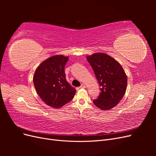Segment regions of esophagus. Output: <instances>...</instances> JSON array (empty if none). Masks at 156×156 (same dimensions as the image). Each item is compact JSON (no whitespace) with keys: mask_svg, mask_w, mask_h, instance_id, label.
Segmentation results:
<instances>
[{"mask_svg":"<svg viewBox=\"0 0 156 156\" xmlns=\"http://www.w3.org/2000/svg\"><path fill=\"white\" fill-rule=\"evenodd\" d=\"M80 88H86V85L84 84H82L81 85V87H80Z\"/></svg>","mask_w":156,"mask_h":156,"instance_id":"1","label":"esophagus"}]
</instances>
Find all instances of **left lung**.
Returning <instances> with one entry per match:
<instances>
[{
    "label": "left lung",
    "mask_w": 156,
    "mask_h": 156,
    "mask_svg": "<svg viewBox=\"0 0 156 156\" xmlns=\"http://www.w3.org/2000/svg\"><path fill=\"white\" fill-rule=\"evenodd\" d=\"M100 86L101 92L94 104L101 110L115 107L124 96L127 78L123 68L111 56L103 53L87 56Z\"/></svg>",
    "instance_id": "left-lung-1"
}]
</instances>
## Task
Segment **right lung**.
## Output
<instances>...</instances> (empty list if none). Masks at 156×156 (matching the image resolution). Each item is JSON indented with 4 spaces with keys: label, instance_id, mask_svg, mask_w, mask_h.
Wrapping results in <instances>:
<instances>
[{
    "label": "right lung",
    "instance_id": "1",
    "mask_svg": "<svg viewBox=\"0 0 156 156\" xmlns=\"http://www.w3.org/2000/svg\"><path fill=\"white\" fill-rule=\"evenodd\" d=\"M69 58L55 55L42 62L35 71L33 83L37 94L45 104L55 108L73 98L76 90L66 79L64 66Z\"/></svg>",
    "mask_w": 156,
    "mask_h": 156
}]
</instances>
